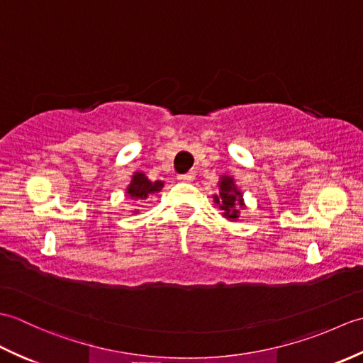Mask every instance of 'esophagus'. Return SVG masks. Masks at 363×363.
<instances>
[{"label":"esophagus","instance_id":"obj_1","mask_svg":"<svg viewBox=\"0 0 363 363\" xmlns=\"http://www.w3.org/2000/svg\"><path fill=\"white\" fill-rule=\"evenodd\" d=\"M194 179H195L194 172H189V173H184V174L177 176V181H181V182H191Z\"/></svg>","mask_w":363,"mask_h":363}]
</instances>
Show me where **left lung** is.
Segmentation results:
<instances>
[{
  "mask_svg": "<svg viewBox=\"0 0 363 363\" xmlns=\"http://www.w3.org/2000/svg\"><path fill=\"white\" fill-rule=\"evenodd\" d=\"M213 201L220 206L223 217L228 220H237L240 215V207H245L242 191L235 187L234 179L223 176L220 181V194L213 195Z\"/></svg>",
  "mask_w": 363,
  "mask_h": 363,
  "instance_id": "left-lung-1",
  "label": "left lung"
}]
</instances>
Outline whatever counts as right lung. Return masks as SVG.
<instances>
[{"instance_id": "1", "label": "right lung", "mask_w": 363, "mask_h": 363, "mask_svg": "<svg viewBox=\"0 0 363 363\" xmlns=\"http://www.w3.org/2000/svg\"><path fill=\"white\" fill-rule=\"evenodd\" d=\"M162 187H164V182L162 181L151 182L143 173H135L133 176V181L128 186L126 194L130 199H146L150 195L160 191Z\"/></svg>"}]
</instances>
